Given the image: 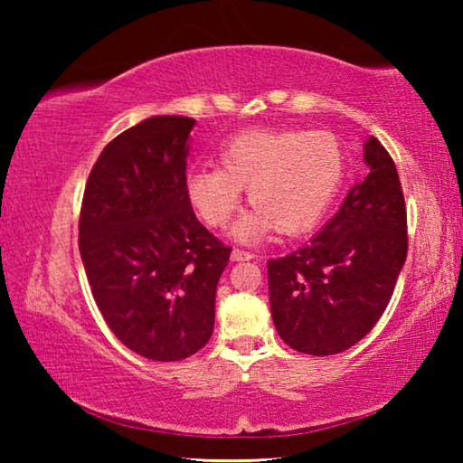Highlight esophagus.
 <instances>
[{"label":"esophagus","instance_id":"esophagus-1","mask_svg":"<svg viewBox=\"0 0 463 463\" xmlns=\"http://www.w3.org/2000/svg\"><path fill=\"white\" fill-rule=\"evenodd\" d=\"M232 261H250L255 260V255L250 253V250H245V249H232Z\"/></svg>","mask_w":463,"mask_h":463}]
</instances>
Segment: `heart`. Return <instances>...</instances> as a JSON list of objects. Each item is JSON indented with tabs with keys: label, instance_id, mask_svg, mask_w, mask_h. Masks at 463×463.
Here are the masks:
<instances>
[{
	"label": "heart",
	"instance_id": "1",
	"mask_svg": "<svg viewBox=\"0 0 463 463\" xmlns=\"http://www.w3.org/2000/svg\"><path fill=\"white\" fill-rule=\"evenodd\" d=\"M347 159L326 130H250L218 153V167L192 169L185 195L210 229H224L249 192L253 213L239 218L234 237L247 242L278 229L302 234L323 221L339 194Z\"/></svg>",
	"mask_w": 463,
	"mask_h": 463
}]
</instances>
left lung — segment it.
<instances>
[{
	"label": "left lung",
	"instance_id": "8db88e82",
	"mask_svg": "<svg viewBox=\"0 0 463 463\" xmlns=\"http://www.w3.org/2000/svg\"><path fill=\"white\" fill-rule=\"evenodd\" d=\"M367 175L308 245L268 261L271 318L289 347L335 355L354 347L386 310L409 250L401 177L378 138Z\"/></svg>",
	"mask_w": 463,
	"mask_h": 463
}]
</instances>
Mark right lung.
Listing matches in <instances>:
<instances>
[{"label":"right lung","instance_id":"add662e5","mask_svg":"<svg viewBox=\"0 0 463 463\" xmlns=\"http://www.w3.org/2000/svg\"><path fill=\"white\" fill-rule=\"evenodd\" d=\"M195 120L155 116L104 146L80 213V250L98 308L120 343L155 362L200 351L214 328L231 247L185 195Z\"/></svg>","mask_w":463,"mask_h":463}]
</instances>
